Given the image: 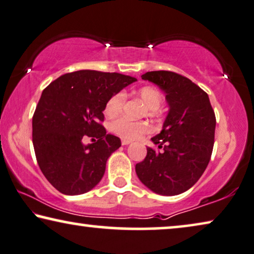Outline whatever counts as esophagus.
Listing matches in <instances>:
<instances>
[{"label": "esophagus", "mask_w": 254, "mask_h": 254, "mask_svg": "<svg viewBox=\"0 0 254 254\" xmlns=\"http://www.w3.org/2000/svg\"><path fill=\"white\" fill-rule=\"evenodd\" d=\"M128 144H131L130 140H127V139H122V145L127 146V145H128Z\"/></svg>", "instance_id": "obj_1"}]
</instances>
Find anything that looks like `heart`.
I'll return each mask as SVG.
<instances>
[{
  "label": "heart",
  "instance_id": "heart-1",
  "mask_svg": "<svg viewBox=\"0 0 254 254\" xmlns=\"http://www.w3.org/2000/svg\"><path fill=\"white\" fill-rule=\"evenodd\" d=\"M137 94L147 106L149 115L155 116L158 114V109L163 102V95L160 90L153 86H144L139 88ZM126 93L122 91L110 96L105 106L106 115L109 117L119 116L122 112L124 103H126ZM109 127L114 133L119 134L120 137L124 139H128V140L140 138L141 135L151 131V127L146 122H134V121L128 120L127 117H120V119L113 121Z\"/></svg>",
  "mask_w": 254,
  "mask_h": 254
}]
</instances>
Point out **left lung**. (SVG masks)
Masks as SVG:
<instances>
[{"instance_id": "obj_1", "label": "left lung", "mask_w": 254, "mask_h": 254, "mask_svg": "<svg viewBox=\"0 0 254 254\" xmlns=\"http://www.w3.org/2000/svg\"><path fill=\"white\" fill-rule=\"evenodd\" d=\"M144 80L166 93L169 112L159 134L152 138L135 173L145 187L158 194L176 195L193 187L208 166L214 146L216 119L209 98L198 85L171 71H151Z\"/></svg>"}]
</instances>
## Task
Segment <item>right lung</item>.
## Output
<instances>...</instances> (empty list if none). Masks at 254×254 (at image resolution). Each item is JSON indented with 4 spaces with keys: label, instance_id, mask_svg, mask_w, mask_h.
Masks as SVG:
<instances>
[{
    "label": "right lung",
    "instance_id": "add662e5",
    "mask_svg": "<svg viewBox=\"0 0 254 254\" xmlns=\"http://www.w3.org/2000/svg\"><path fill=\"white\" fill-rule=\"evenodd\" d=\"M137 80L116 72L80 70L52 81L42 92L32 120L39 167L61 193H86L101 181L107 160L121 147L102 122L108 99ZM85 135L97 138L85 145Z\"/></svg>",
    "mask_w": 254,
    "mask_h": 254
}]
</instances>
